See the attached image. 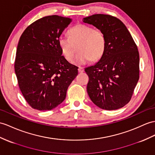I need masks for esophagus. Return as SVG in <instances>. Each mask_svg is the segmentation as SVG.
<instances>
[{"label":"esophagus","mask_w":155,"mask_h":155,"mask_svg":"<svg viewBox=\"0 0 155 155\" xmlns=\"http://www.w3.org/2000/svg\"><path fill=\"white\" fill-rule=\"evenodd\" d=\"M84 68H81V67H79L78 68V71L80 73L84 72Z\"/></svg>","instance_id":"1"}]
</instances>
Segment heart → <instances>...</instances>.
Listing matches in <instances>:
<instances>
[{
    "instance_id": "heart-1",
    "label": "heart",
    "mask_w": 155,
    "mask_h": 155,
    "mask_svg": "<svg viewBox=\"0 0 155 155\" xmlns=\"http://www.w3.org/2000/svg\"><path fill=\"white\" fill-rule=\"evenodd\" d=\"M68 37H60L59 48L64 57L68 62L74 59L76 47L78 53L75 63L83 65L89 62L99 60L104 53L107 46L106 37L99 29H93L85 24H78L68 31Z\"/></svg>"
}]
</instances>
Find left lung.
<instances>
[{"mask_svg":"<svg viewBox=\"0 0 155 155\" xmlns=\"http://www.w3.org/2000/svg\"><path fill=\"white\" fill-rule=\"evenodd\" d=\"M102 30L107 40L103 56L94 66L86 68L87 91L98 107L107 110L125 106L131 99L139 78V54L126 25L108 14H94L83 19Z\"/></svg>","mask_w":155,"mask_h":155,"instance_id":"left-lung-1","label":"left lung"}]
</instances>
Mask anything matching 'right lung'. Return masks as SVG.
Returning <instances> with one entry per match:
<instances>
[{"label": "right lung", "instance_id": "1", "mask_svg": "<svg viewBox=\"0 0 155 155\" xmlns=\"http://www.w3.org/2000/svg\"><path fill=\"white\" fill-rule=\"evenodd\" d=\"M71 20L56 15L36 20L19 40L15 72L19 87L31 108L51 110L64 101L78 67L62 56L58 44L60 35Z\"/></svg>", "mask_w": 155, "mask_h": 155}]
</instances>
